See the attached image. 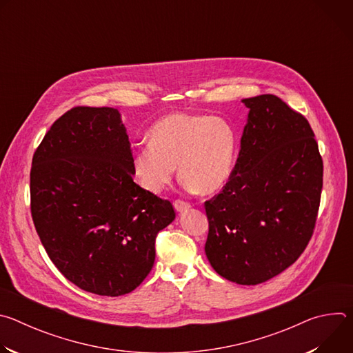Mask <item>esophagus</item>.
I'll return each mask as SVG.
<instances>
[{
    "instance_id": "obj_1",
    "label": "esophagus",
    "mask_w": 353,
    "mask_h": 353,
    "mask_svg": "<svg viewBox=\"0 0 353 353\" xmlns=\"http://www.w3.org/2000/svg\"><path fill=\"white\" fill-rule=\"evenodd\" d=\"M174 208L177 212H183V211H187L191 208V205L188 203H185V201H181V199H176L174 201Z\"/></svg>"
}]
</instances>
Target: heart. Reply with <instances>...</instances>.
<instances>
[{
	"mask_svg": "<svg viewBox=\"0 0 353 353\" xmlns=\"http://www.w3.org/2000/svg\"><path fill=\"white\" fill-rule=\"evenodd\" d=\"M148 139L134 149L131 165L149 194H161L172 183L176 165L183 185L203 194L219 190L232 173L236 131L223 117L170 113L150 127Z\"/></svg>",
	"mask_w": 353,
	"mask_h": 353,
	"instance_id": "obj_1",
	"label": "heart"
}]
</instances>
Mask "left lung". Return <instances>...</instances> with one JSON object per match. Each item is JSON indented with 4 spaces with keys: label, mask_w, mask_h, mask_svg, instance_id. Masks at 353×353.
Masks as SVG:
<instances>
[{
    "label": "left lung",
    "mask_w": 353,
    "mask_h": 353,
    "mask_svg": "<svg viewBox=\"0 0 353 353\" xmlns=\"http://www.w3.org/2000/svg\"><path fill=\"white\" fill-rule=\"evenodd\" d=\"M250 109L236 165L205 201L212 268L239 285L263 283L307 247L320 207L323 159L305 116L275 94L243 99Z\"/></svg>",
    "instance_id": "1"
}]
</instances>
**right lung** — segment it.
<instances>
[{
  "label": "right lung",
  "instance_id": "1",
  "mask_svg": "<svg viewBox=\"0 0 353 353\" xmlns=\"http://www.w3.org/2000/svg\"><path fill=\"white\" fill-rule=\"evenodd\" d=\"M131 143L113 108L78 106L50 127L30 169V211L50 260L78 288L132 292L155 263L170 201L134 183Z\"/></svg>",
  "mask_w": 353,
  "mask_h": 353
}]
</instances>
